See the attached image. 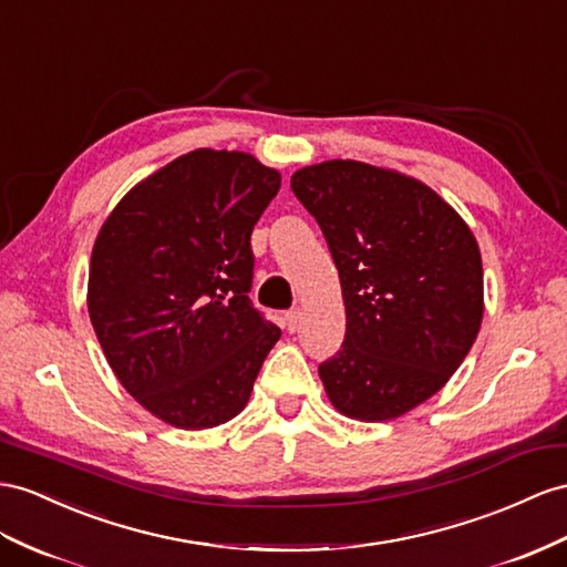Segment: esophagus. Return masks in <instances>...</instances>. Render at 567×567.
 <instances>
[{
	"instance_id": "esophagus-1",
	"label": "esophagus",
	"mask_w": 567,
	"mask_h": 567,
	"mask_svg": "<svg viewBox=\"0 0 567 567\" xmlns=\"http://www.w3.org/2000/svg\"><path fill=\"white\" fill-rule=\"evenodd\" d=\"M299 323H301V311L299 309H292V311L285 313V326H287L289 332H295L299 328Z\"/></svg>"
}]
</instances>
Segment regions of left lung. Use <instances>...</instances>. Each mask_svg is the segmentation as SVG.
<instances>
[{
	"mask_svg": "<svg viewBox=\"0 0 567 567\" xmlns=\"http://www.w3.org/2000/svg\"><path fill=\"white\" fill-rule=\"evenodd\" d=\"M336 260L347 313L342 350L318 367L340 414L390 422L450 381L484 318L478 244L431 186L359 159L292 174Z\"/></svg>",
	"mask_w": 567,
	"mask_h": 567,
	"instance_id": "obj_1",
	"label": "left lung"
}]
</instances>
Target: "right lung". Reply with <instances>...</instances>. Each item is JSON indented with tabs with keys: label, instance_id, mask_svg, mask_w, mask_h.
Returning a JSON list of instances; mask_svg holds the SVG:
<instances>
[{
	"label": "right lung",
	"instance_id": "right-lung-1",
	"mask_svg": "<svg viewBox=\"0 0 567 567\" xmlns=\"http://www.w3.org/2000/svg\"><path fill=\"white\" fill-rule=\"evenodd\" d=\"M280 172L198 148L141 179L93 244L89 313L117 381L177 429L235 419L280 328L254 311L251 231Z\"/></svg>",
	"mask_w": 567,
	"mask_h": 567
}]
</instances>
